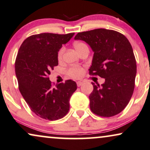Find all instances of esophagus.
<instances>
[{
	"instance_id": "34e87169",
	"label": "esophagus",
	"mask_w": 150,
	"mask_h": 150,
	"mask_svg": "<svg viewBox=\"0 0 150 150\" xmlns=\"http://www.w3.org/2000/svg\"><path fill=\"white\" fill-rule=\"evenodd\" d=\"M83 84V82L82 81H77V86H80L81 84Z\"/></svg>"
}]
</instances>
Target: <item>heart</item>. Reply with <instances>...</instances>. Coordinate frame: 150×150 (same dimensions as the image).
Returning a JSON list of instances; mask_svg holds the SVG:
<instances>
[{
	"label": "heart",
	"mask_w": 150,
	"mask_h": 150,
	"mask_svg": "<svg viewBox=\"0 0 150 150\" xmlns=\"http://www.w3.org/2000/svg\"><path fill=\"white\" fill-rule=\"evenodd\" d=\"M74 47H75V50L77 52L79 53L82 51L84 49L88 48V46L86 43L81 42V41H77L74 43ZM65 50L64 47H62L58 51L57 53V57L59 60H61L62 57H63V54ZM83 73H84V70H83L82 67L81 66H72V67L69 68L67 70V74L69 77H72V78H79L82 76Z\"/></svg>",
	"instance_id": "obj_1"
}]
</instances>
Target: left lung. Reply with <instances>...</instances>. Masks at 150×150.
<instances>
[{"label":"left lung","instance_id":"8db88e82","mask_svg":"<svg viewBox=\"0 0 150 150\" xmlns=\"http://www.w3.org/2000/svg\"><path fill=\"white\" fill-rule=\"evenodd\" d=\"M75 39L85 41L94 52L89 75L105 79L101 86L91 83V110L102 117L118 114L128 105L135 86L136 62L129 41L122 34L103 28L79 33Z\"/></svg>","mask_w":150,"mask_h":150}]
</instances>
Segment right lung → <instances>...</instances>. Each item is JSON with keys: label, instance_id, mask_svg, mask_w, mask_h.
I'll list each match as a JSON object with an SVG mask.
<instances>
[{"label": "right lung", "instance_id": "1", "mask_svg": "<svg viewBox=\"0 0 150 150\" xmlns=\"http://www.w3.org/2000/svg\"><path fill=\"white\" fill-rule=\"evenodd\" d=\"M75 33H41L28 37L21 45L15 73L18 88L30 109L48 120L62 118L69 111V100L77 89L71 79L52 86L48 75L58 65L57 53Z\"/></svg>", "mask_w": 150, "mask_h": 150}]
</instances>
